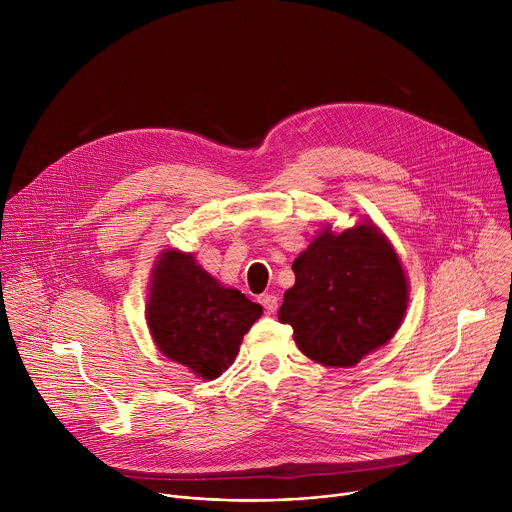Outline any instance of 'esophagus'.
Listing matches in <instances>:
<instances>
[{
    "mask_svg": "<svg viewBox=\"0 0 512 512\" xmlns=\"http://www.w3.org/2000/svg\"><path fill=\"white\" fill-rule=\"evenodd\" d=\"M259 304H261L269 314H273V312L277 310V306H279V300H277V296L265 294V296H261V298H259Z\"/></svg>",
    "mask_w": 512,
    "mask_h": 512,
    "instance_id": "1",
    "label": "esophagus"
}]
</instances>
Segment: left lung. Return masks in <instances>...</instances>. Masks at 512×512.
I'll return each mask as SVG.
<instances>
[{
	"label": "left lung",
	"instance_id": "left-lung-1",
	"mask_svg": "<svg viewBox=\"0 0 512 512\" xmlns=\"http://www.w3.org/2000/svg\"><path fill=\"white\" fill-rule=\"evenodd\" d=\"M296 283L277 312L300 350L326 367H352L387 344L407 308V279L387 239L371 225L326 229L291 265Z\"/></svg>",
	"mask_w": 512,
	"mask_h": 512
}]
</instances>
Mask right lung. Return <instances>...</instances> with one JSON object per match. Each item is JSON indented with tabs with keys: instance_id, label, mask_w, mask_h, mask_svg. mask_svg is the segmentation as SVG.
I'll use <instances>...</instances> for the list:
<instances>
[{
	"instance_id": "obj_1",
	"label": "right lung",
	"mask_w": 512,
	"mask_h": 512,
	"mask_svg": "<svg viewBox=\"0 0 512 512\" xmlns=\"http://www.w3.org/2000/svg\"><path fill=\"white\" fill-rule=\"evenodd\" d=\"M261 314L259 304L223 287L192 255L162 253L154 271L148 324L162 354L198 377H221Z\"/></svg>"
}]
</instances>
